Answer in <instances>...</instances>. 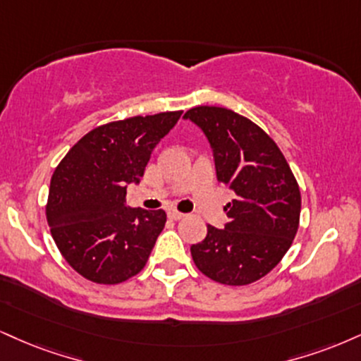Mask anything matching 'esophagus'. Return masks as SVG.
Here are the masks:
<instances>
[{
  "mask_svg": "<svg viewBox=\"0 0 361 361\" xmlns=\"http://www.w3.org/2000/svg\"><path fill=\"white\" fill-rule=\"evenodd\" d=\"M168 216L171 220H181V219H185V214H181V212H176V210H171V212H168Z\"/></svg>",
  "mask_w": 361,
  "mask_h": 361,
  "instance_id": "34e87169",
  "label": "esophagus"
}]
</instances>
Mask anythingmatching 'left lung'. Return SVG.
Here are the masks:
<instances>
[{
    "mask_svg": "<svg viewBox=\"0 0 361 361\" xmlns=\"http://www.w3.org/2000/svg\"><path fill=\"white\" fill-rule=\"evenodd\" d=\"M186 119L202 128L215 156L216 178L235 200L227 203L225 228L207 227L192 245L198 271L227 286H247L274 269L296 237L301 192L274 139L232 109L198 106Z\"/></svg>",
    "mask_w": 361,
    "mask_h": 361,
    "instance_id": "1",
    "label": "left lung"
}]
</instances>
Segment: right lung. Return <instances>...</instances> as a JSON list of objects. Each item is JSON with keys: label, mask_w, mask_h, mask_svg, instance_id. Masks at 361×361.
Here are the masks:
<instances>
[{"label": "right lung", "mask_w": 361, "mask_h": 361, "mask_svg": "<svg viewBox=\"0 0 361 361\" xmlns=\"http://www.w3.org/2000/svg\"><path fill=\"white\" fill-rule=\"evenodd\" d=\"M181 112L97 126L55 168L47 222L60 254L85 279L121 284L146 266L166 214L128 208L126 188L139 183L154 146L171 131Z\"/></svg>", "instance_id": "add662e5"}]
</instances>
